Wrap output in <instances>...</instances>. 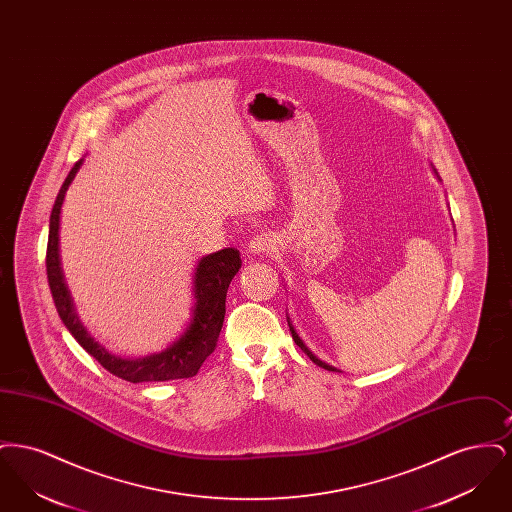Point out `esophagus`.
Segmentation results:
<instances>
[{
	"mask_svg": "<svg viewBox=\"0 0 512 512\" xmlns=\"http://www.w3.org/2000/svg\"><path fill=\"white\" fill-rule=\"evenodd\" d=\"M272 245H274V240H272V236L267 234V232H259L257 236H253L251 240H249V253H253V255H263V253H268L270 249H272Z\"/></svg>",
	"mask_w": 512,
	"mask_h": 512,
	"instance_id": "1",
	"label": "esophagus"
}]
</instances>
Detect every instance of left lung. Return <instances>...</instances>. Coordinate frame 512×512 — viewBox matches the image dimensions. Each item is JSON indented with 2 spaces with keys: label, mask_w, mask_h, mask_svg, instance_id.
Here are the masks:
<instances>
[{
  "label": "left lung",
  "mask_w": 512,
  "mask_h": 512,
  "mask_svg": "<svg viewBox=\"0 0 512 512\" xmlns=\"http://www.w3.org/2000/svg\"><path fill=\"white\" fill-rule=\"evenodd\" d=\"M288 324H290V320H288ZM290 332H292L293 341H295V343H297V345H299V347H301V351H303V353H307V357H309V359H311V361H313V363H315V365L322 366V368H326V370H332V372H336V368H334V366H330V365H326V363H322V361H320V359H317V357H315V355H313V353H311V351H309V349H307V347H305V343H303V341L299 340V336H297V334H295V330H293L292 324H290Z\"/></svg>",
  "instance_id": "obj_1"
}]
</instances>
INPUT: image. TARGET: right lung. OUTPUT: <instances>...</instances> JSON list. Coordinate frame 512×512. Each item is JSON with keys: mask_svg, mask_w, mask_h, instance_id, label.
Segmentation results:
<instances>
[{"mask_svg": "<svg viewBox=\"0 0 512 512\" xmlns=\"http://www.w3.org/2000/svg\"><path fill=\"white\" fill-rule=\"evenodd\" d=\"M82 165V159L74 163L73 169L67 174L59 194L55 197V205L49 217L48 251H46V270H48L49 290L53 295L57 313L63 324L69 328L74 340L78 341L103 368H107L117 378L132 384L140 382H169L178 378H192L205 363V359L215 351L219 341L220 328L226 313V292L242 268L240 251L234 247L220 249L203 257L195 270V303L194 320L186 334L172 343L169 349L149 355L144 359H121L107 353L99 343L88 336L80 320L76 318L73 301L69 290L63 282V274L59 267V213L65 199V192L73 182L74 174Z\"/></svg>", "mask_w": 512, "mask_h": 512, "instance_id": "add662e5", "label": "right lung"}]
</instances>
